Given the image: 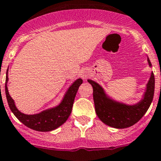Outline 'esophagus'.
<instances>
[{"label":"esophagus","instance_id":"34e87169","mask_svg":"<svg viewBox=\"0 0 161 161\" xmlns=\"http://www.w3.org/2000/svg\"><path fill=\"white\" fill-rule=\"evenodd\" d=\"M80 75H81V77L83 78V79H86V78L88 77L89 74H88V72H87V71H83L81 72V74H80Z\"/></svg>","mask_w":161,"mask_h":161}]
</instances>
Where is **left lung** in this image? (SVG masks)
<instances>
[{
    "label": "left lung",
    "mask_w": 161,
    "mask_h": 161,
    "mask_svg": "<svg viewBox=\"0 0 161 161\" xmlns=\"http://www.w3.org/2000/svg\"><path fill=\"white\" fill-rule=\"evenodd\" d=\"M148 63L151 66L149 58ZM88 82L93 87V98L97 116L104 124L114 128H126L137 123L147 113L153 99L155 91L153 72H151L147 85V90L143 99L134 105H127L114 101L106 95L99 84L91 80H88Z\"/></svg>",
    "instance_id": "8db88e82"
}]
</instances>
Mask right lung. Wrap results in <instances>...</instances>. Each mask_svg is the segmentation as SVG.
Returning <instances> with one entry per match:
<instances>
[{
  "label": "right lung",
  "mask_w": 161,
  "mask_h": 161,
  "mask_svg": "<svg viewBox=\"0 0 161 161\" xmlns=\"http://www.w3.org/2000/svg\"><path fill=\"white\" fill-rule=\"evenodd\" d=\"M7 72L8 70L6 71V95L8 104L12 113L14 114V116L26 127L35 131H49L58 128L67 120L72 110L74 99L79 89V86L83 82L81 79H77L69 87L68 90L66 91L64 98L59 105L50 109L42 111L39 114L28 115V114L19 112L17 109L14 100L9 95L7 86H6V83L8 81Z\"/></svg>",
  "instance_id": "1"
}]
</instances>
